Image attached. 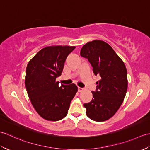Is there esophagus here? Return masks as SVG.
Masks as SVG:
<instances>
[{"mask_svg":"<svg viewBox=\"0 0 150 150\" xmlns=\"http://www.w3.org/2000/svg\"><path fill=\"white\" fill-rule=\"evenodd\" d=\"M83 90H84V88H81V87H79V88H78V91H79V92H81V91H82Z\"/></svg>","mask_w":150,"mask_h":150,"instance_id":"34e87169","label":"esophagus"}]
</instances>
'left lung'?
Listing matches in <instances>:
<instances>
[{"mask_svg": "<svg viewBox=\"0 0 150 150\" xmlns=\"http://www.w3.org/2000/svg\"><path fill=\"white\" fill-rule=\"evenodd\" d=\"M80 55L88 60L94 74L100 77L96 90L91 91V101L84 104L86 113L93 120L105 121L115 114L125 97L128 89L125 64L109 44L100 40L86 44Z\"/></svg>", "mask_w": 150, "mask_h": 150, "instance_id": "obj_1", "label": "left lung"}]
</instances>
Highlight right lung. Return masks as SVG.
Here are the masks:
<instances>
[{
  "label": "right lung",
  "mask_w": 150,
  "mask_h": 150,
  "mask_svg": "<svg viewBox=\"0 0 150 150\" xmlns=\"http://www.w3.org/2000/svg\"><path fill=\"white\" fill-rule=\"evenodd\" d=\"M75 46H47L40 50L26 68L27 93L35 110L43 119L57 121L64 118L78 90L75 84L56 81L61 75L67 57Z\"/></svg>",
  "instance_id": "add662e5"
}]
</instances>
